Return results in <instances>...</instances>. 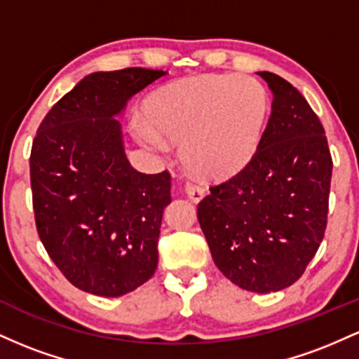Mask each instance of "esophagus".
<instances>
[{"instance_id": "34e87169", "label": "esophagus", "mask_w": 359, "mask_h": 359, "mask_svg": "<svg viewBox=\"0 0 359 359\" xmlns=\"http://www.w3.org/2000/svg\"><path fill=\"white\" fill-rule=\"evenodd\" d=\"M185 194H187L189 199L192 201V203H199L201 199L205 196V187H203V185L199 184H185Z\"/></svg>"}]
</instances>
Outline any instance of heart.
<instances>
[{
	"instance_id": "1",
	"label": "heart",
	"mask_w": 359,
	"mask_h": 359,
	"mask_svg": "<svg viewBox=\"0 0 359 359\" xmlns=\"http://www.w3.org/2000/svg\"><path fill=\"white\" fill-rule=\"evenodd\" d=\"M147 118L131 123L135 137L156 154L168 143L182 145V160L204 179H226L240 172L257 151L269 94L253 77H191L155 90L148 97Z\"/></svg>"
}]
</instances>
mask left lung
<instances>
[{
  "label": "left lung",
  "mask_w": 359,
  "mask_h": 359,
  "mask_svg": "<svg viewBox=\"0 0 359 359\" xmlns=\"http://www.w3.org/2000/svg\"><path fill=\"white\" fill-rule=\"evenodd\" d=\"M258 76L273 93L269 125L246 167L209 189L197 219L222 275L269 294L297 282L319 250L332 158L306 97L277 74Z\"/></svg>",
  "instance_id": "1"
}]
</instances>
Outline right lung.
<instances>
[{"label":"right lung","mask_w":359,"mask_h":359,"mask_svg":"<svg viewBox=\"0 0 359 359\" xmlns=\"http://www.w3.org/2000/svg\"><path fill=\"white\" fill-rule=\"evenodd\" d=\"M165 74L142 67L89 74L53 104L32 145L36 231L64 277L89 294L119 297L156 270L170 174L131 167L114 116Z\"/></svg>","instance_id":"obj_1"}]
</instances>
